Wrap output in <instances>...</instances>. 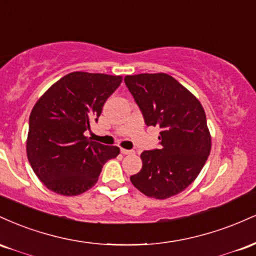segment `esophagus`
Instances as JSON below:
<instances>
[{
	"label": "esophagus",
	"mask_w": 256,
	"mask_h": 256,
	"mask_svg": "<svg viewBox=\"0 0 256 256\" xmlns=\"http://www.w3.org/2000/svg\"><path fill=\"white\" fill-rule=\"evenodd\" d=\"M120 152H122V155H131V154H134V150H128V149H120Z\"/></svg>",
	"instance_id": "34e87169"
}]
</instances>
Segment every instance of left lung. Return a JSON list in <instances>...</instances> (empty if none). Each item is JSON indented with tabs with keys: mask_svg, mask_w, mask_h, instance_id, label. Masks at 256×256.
I'll list each match as a JSON object with an SVG mask.
<instances>
[{
	"mask_svg": "<svg viewBox=\"0 0 256 256\" xmlns=\"http://www.w3.org/2000/svg\"><path fill=\"white\" fill-rule=\"evenodd\" d=\"M146 126H160V149L140 154L142 170L131 183L149 198H167L195 180L210 152V134L198 100L166 73L126 76Z\"/></svg>",
	"mask_w": 256,
	"mask_h": 256,
	"instance_id": "8db88e82",
	"label": "left lung"
}]
</instances>
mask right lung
Here are the masks:
<instances>
[{"label": "right lung", "mask_w": 256, "mask_h": 256, "mask_svg": "<svg viewBox=\"0 0 256 256\" xmlns=\"http://www.w3.org/2000/svg\"><path fill=\"white\" fill-rule=\"evenodd\" d=\"M122 83L120 76L72 72L37 101L28 119L26 150L37 177L52 192L83 194L95 185L102 167L120 149L84 136Z\"/></svg>", "instance_id": "add662e5"}]
</instances>
